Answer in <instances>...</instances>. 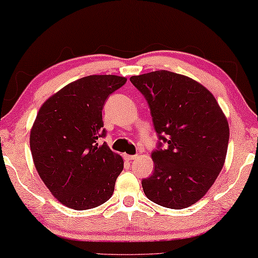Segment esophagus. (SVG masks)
Here are the masks:
<instances>
[{
  "label": "esophagus",
  "instance_id": "34e87169",
  "mask_svg": "<svg viewBox=\"0 0 258 258\" xmlns=\"http://www.w3.org/2000/svg\"><path fill=\"white\" fill-rule=\"evenodd\" d=\"M137 155H128V154H124V159L126 161H133V160L136 159Z\"/></svg>",
  "mask_w": 258,
  "mask_h": 258
}]
</instances>
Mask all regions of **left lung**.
Returning <instances> with one entry per match:
<instances>
[{
  "instance_id": "obj_1",
  "label": "left lung",
  "mask_w": 258,
  "mask_h": 258,
  "mask_svg": "<svg viewBox=\"0 0 258 258\" xmlns=\"http://www.w3.org/2000/svg\"><path fill=\"white\" fill-rule=\"evenodd\" d=\"M130 81L144 95L159 139L152 152L153 175L142 186L151 201L183 209L199 201L224 166L229 122L217 100L196 80L169 71L136 75Z\"/></svg>"
}]
</instances>
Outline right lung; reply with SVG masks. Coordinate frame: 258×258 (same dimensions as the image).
<instances>
[{
	"instance_id": "add662e5",
	"label": "right lung",
	"mask_w": 258,
	"mask_h": 258,
	"mask_svg": "<svg viewBox=\"0 0 258 258\" xmlns=\"http://www.w3.org/2000/svg\"><path fill=\"white\" fill-rule=\"evenodd\" d=\"M125 82L117 75H89L67 84L39 109L29 136L34 166L69 208L91 209L112 197L123 160L99 143L105 136L101 109Z\"/></svg>"
}]
</instances>
